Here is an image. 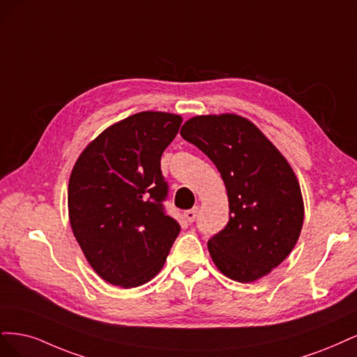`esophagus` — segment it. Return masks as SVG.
Masks as SVG:
<instances>
[{
    "label": "esophagus",
    "mask_w": 357,
    "mask_h": 357,
    "mask_svg": "<svg viewBox=\"0 0 357 357\" xmlns=\"http://www.w3.org/2000/svg\"><path fill=\"white\" fill-rule=\"evenodd\" d=\"M197 212H199V208H192V209H190V211L183 212V216L187 218L188 222H194L195 218H197Z\"/></svg>",
    "instance_id": "obj_1"
}]
</instances>
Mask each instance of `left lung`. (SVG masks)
I'll return each mask as SVG.
<instances>
[{"label":"left lung","instance_id":"1","mask_svg":"<svg viewBox=\"0 0 357 357\" xmlns=\"http://www.w3.org/2000/svg\"><path fill=\"white\" fill-rule=\"evenodd\" d=\"M181 136L208 155L224 179L229 220L208 241L227 278L254 282L291 254L304 221L300 183L284 157L249 120L199 116Z\"/></svg>","mask_w":357,"mask_h":357}]
</instances>
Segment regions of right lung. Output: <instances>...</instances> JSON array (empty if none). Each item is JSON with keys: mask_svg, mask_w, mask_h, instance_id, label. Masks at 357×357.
<instances>
[{"mask_svg": "<svg viewBox=\"0 0 357 357\" xmlns=\"http://www.w3.org/2000/svg\"><path fill=\"white\" fill-rule=\"evenodd\" d=\"M181 123L175 114H135L103 130L73 169V233L90 266L111 284L151 280L181 231L165 211L169 185L160 169Z\"/></svg>", "mask_w": 357, "mask_h": 357, "instance_id": "right-lung-1", "label": "right lung"}]
</instances>
